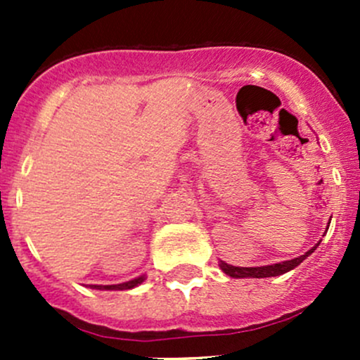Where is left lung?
Segmentation results:
<instances>
[{
	"label": "left lung",
	"instance_id": "left-lung-1",
	"mask_svg": "<svg viewBox=\"0 0 360 360\" xmlns=\"http://www.w3.org/2000/svg\"><path fill=\"white\" fill-rule=\"evenodd\" d=\"M329 223H331V221H329ZM326 231H328V230H326ZM319 244H321V240H319L317 244H315L310 250H307V252H304V254H301V256L294 257V259H289V261H282V263L266 264V266H249V268H244V266H231V264L224 263V261H219V268L224 271V274L228 275V277H231V278L278 277V275L288 274V271L294 270V268H296L297 264L303 263V261L307 259V257L310 256V254L319 248Z\"/></svg>",
	"mask_w": 360,
	"mask_h": 360
}]
</instances>
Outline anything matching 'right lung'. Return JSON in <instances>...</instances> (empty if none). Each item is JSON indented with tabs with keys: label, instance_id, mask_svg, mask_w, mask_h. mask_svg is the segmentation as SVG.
Here are the masks:
<instances>
[{
	"label": "right lung",
	"instance_id": "right-lung-1",
	"mask_svg": "<svg viewBox=\"0 0 360 360\" xmlns=\"http://www.w3.org/2000/svg\"><path fill=\"white\" fill-rule=\"evenodd\" d=\"M146 281V275H141V277L132 278L129 282H123V284H112V285H90V289H99V291H125V289H134L137 285H141Z\"/></svg>",
	"mask_w": 360,
	"mask_h": 360
}]
</instances>
